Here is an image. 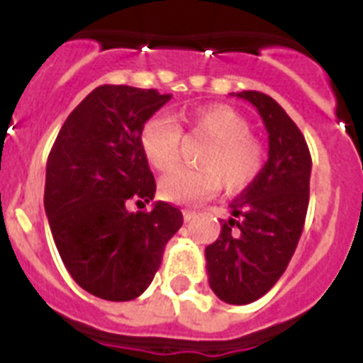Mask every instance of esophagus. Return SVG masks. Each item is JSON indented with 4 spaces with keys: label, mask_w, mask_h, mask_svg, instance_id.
I'll list each match as a JSON object with an SVG mask.
<instances>
[{
    "label": "esophagus",
    "mask_w": 363,
    "mask_h": 363,
    "mask_svg": "<svg viewBox=\"0 0 363 363\" xmlns=\"http://www.w3.org/2000/svg\"><path fill=\"white\" fill-rule=\"evenodd\" d=\"M194 216H196V213H194V211H189V209L184 211V220L185 221H191Z\"/></svg>",
    "instance_id": "1"
}]
</instances>
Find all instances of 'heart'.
Masks as SVG:
<instances>
[{
	"label": "heart",
	"mask_w": 363,
	"mask_h": 363,
	"mask_svg": "<svg viewBox=\"0 0 363 363\" xmlns=\"http://www.w3.org/2000/svg\"><path fill=\"white\" fill-rule=\"evenodd\" d=\"M192 138L205 140L196 162L201 167L179 169L160 182V196L178 205H196L220 191H242L252 184L264 167L262 143L252 138L245 118L225 105H209L194 111L185 120ZM184 140L182 125L171 116L158 114L147 120L142 130V149L150 165L160 172L172 171L179 162Z\"/></svg>",
	"instance_id": "b5f03b06"
}]
</instances>
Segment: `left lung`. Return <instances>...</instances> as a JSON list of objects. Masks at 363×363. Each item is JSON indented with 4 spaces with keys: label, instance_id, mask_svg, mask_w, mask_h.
<instances>
[{
    "label": "left lung",
    "instance_id": "left-lung-1",
    "mask_svg": "<svg viewBox=\"0 0 363 363\" xmlns=\"http://www.w3.org/2000/svg\"><path fill=\"white\" fill-rule=\"evenodd\" d=\"M251 101L269 133V160L252 184L229 205L220 238L205 249L209 285L220 300L245 306L280 280L296 251L309 205L311 152L287 112L258 91Z\"/></svg>",
    "mask_w": 363,
    "mask_h": 363
}]
</instances>
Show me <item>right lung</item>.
Wrapping results in <instances>:
<instances>
[{
  "label": "right lung",
  "instance_id": "obj_1",
  "mask_svg": "<svg viewBox=\"0 0 363 363\" xmlns=\"http://www.w3.org/2000/svg\"><path fill=\"white\" fill-rule=\"evenodd\" d=\"M169 99L154 89L98 86L70 112L47 160L43 201L57 252L74 281L104 300L140 296L184 225L165 201L129 211L156 192L142 130Z\"/></svg>",
  "mask_w": 363,
  "mask_h": 363
}]
</instances>
